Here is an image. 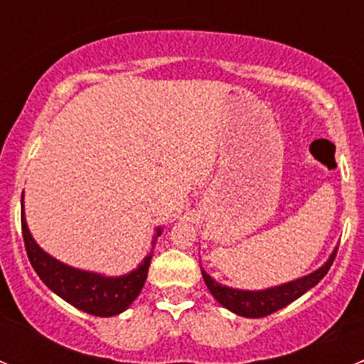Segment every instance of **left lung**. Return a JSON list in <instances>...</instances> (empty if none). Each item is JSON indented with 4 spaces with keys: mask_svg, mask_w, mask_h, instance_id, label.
<instances>
[{
    "mask_svg": "<svg viewBox=\"0 0 364 364\" xmlns=\"http://www.w3.org/2000/svg\"><path fill=\"white\" fill-rule=\"evenodd\" d=\"M336 252H338V248H335L331 255H329V259L324 262V266H321L314 273L297 278V280L287 282V284L277 285V287L264 289V291H241V289L227 287V285L218 284L215 278L209 277L204 269L203 278L213 297L222 306H225L227 310L234 311V314L241 315V317L260 318L271 315L273 311H278L280 308L287 306L292 301H296L297 297L303 296L304 292L310 291L311 287H315L328 274L329 267H331L333 260L336 257Z\"/></svg>",
    "mask_w": 364,
    "mask_h": 364,
    "instance_id": "obj_1",
    "label": "left lung"
}]
</instances>
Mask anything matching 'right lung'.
I'll list each match as a JSON object with an SVG mask.
<instances>
[{"mask_svg": "<svg viewBox=\"0 0 364 364\" xmlns=\"http://www.w3.org/2000/svg\"><path fill=\"white\" fill-rule=\"evenodd\" d=\"M21 205H23L21 223H23L26 253H28L29 262H31L33 269L36 271L40 280L54 294L60 296L72 306L95 315V317H112V315L121 314L134 303L135 297L141 294L146 278H148L153 252L146 255V259L139 264L137 269L130 271L123 277H105L100 273L77 269V267L60 262L36 245L24 218V196L21 199ZM160 234L161 227L156 229L153 245Z\"/></svg>", "mask_w": 364, "mask_h": 364, "instance_id": "right-lung-1", "label": "right lung"}]
</instances>
